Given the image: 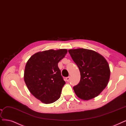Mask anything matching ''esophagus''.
I'll return each instance as SVG.
<instances>
[{
  "label": "esophagus",
  "instance_id": "obj_1",
  "mask_svg": "<svg viewBox=\"0 0 126 126\" xmlns=\"http://www.w3.org/2000/svg\"><path fill=\"white\" fill-rule=\"evenodd\" d=\"M70 77H68L66 78V81H69V80H70Z\"/></svg>",
  "mask_w": 126,
  "mask_h": 126
}]
</instances>
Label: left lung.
I'll use <instances>...</instances> for the list:
<instances>
[{
	"instance_id": "obj_1",
	"label": "left lung",
	"mask_w": 126,
	"mask_h": 126,
	"mask_svg": "<svg viewBox=\"0 0 126 126\" xmlns=\"http://www.w3.org/2000/svg\"><path fill=\"white\" fill-rule=\"evenodd\" d=\"M68 51L80 72L79 83L73 88L77 96L83 100L97 96L110 80V71L107 60L90 49L78 48Z\"/></svg>"
}]
</instances>
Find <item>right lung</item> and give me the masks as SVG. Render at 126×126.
I'll list each match as a JSON object with an SVG mask.
<instances>
[{
	"mask_svg": "<svg viewBox=\"0 0 126 126\" xmlns=\"http://www.w3.org/2000/svg\"><path fill=\"white\" fill-rule=\"evenodd\" d=\"M67 53L66 49H49L32 55L25 65L24 80L30 92L45 104L58 99L66 82L58 63Z\"/></svg>",
	"mask_w": 126,
	"mask_h": 126,
	"instance_id": "right-lung-1",
	"label": "right lung"
}]
</instances>
